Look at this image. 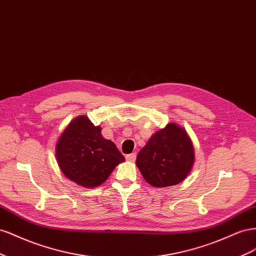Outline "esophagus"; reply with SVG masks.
Masks as SVG:
<instances>
[{"label": "esophagus", "mask_w": 256, "mask_h": 256, "mask_svg": "<svg viewBox=\"0 0 256 256\" xmlns=\"http://www.w3.org/2000/svg\"><path fill=\"white\" fill-rule=\"evenodd\" d=\"M126 160H130V162H134V160H136V154L135 153H130V154H128Z\"/></svg>", "instance_id": "34e87169"}]
</instances>
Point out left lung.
Wrapping results in <instances>:
<instances>
[{"mask_svg":"<svg viewBox=\"0 0 256 256\" xmlns=\"http://www.w3.org/2000/svg\"><path fill=\"white\" fill-rule=\"evenodd\" d=\"M194 160V147L186 130L176 123H168L151 136L138 153L136 165L149 184L165 188L184 181Z\"/></svg>","mask_w":256,"mask_h":256,"instance_id":"left-lung-1","label":"left lung"}]
</instances>
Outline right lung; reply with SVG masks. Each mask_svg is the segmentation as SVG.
<instances>
[{
    "instance_id": "obj_1",
    "label": "right lung",
    "mask_w": 256,
    "mask_h": 256,
    "mask_svg": "<svg viewBox=\"0 0 256 256\" xmlns=\"http://www.w3.org/2000/svg\"><path fill=\"white\" fill-rule=\"evenodd\" d=\"M100 126L86 116L72 120L56 146V156L62 172L84 188H96L107 180L116 165L126 158L116 146L102 135Z\"/></svg>"
}]
</instances>
